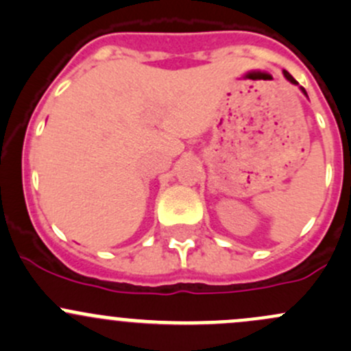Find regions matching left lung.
Instances as JSON below:
<instances>
[{"label":"left lung","instance_id":"obj_1","mask_svg":"<svg viewBox=\"0 0 351 351\" xmlns=\"http://www.w3.org/2000/svg\"><path fill=\"white\" fill-rule=\"evenodd\" d=\"M284 75H285V79H287V81H289V82H292V84H298V81H295V79H294V77H292V75H291V74H289V72H287V71H284ZM301 91H302V93H304V96H306V97H308V93H306V89H304V88H301Z\"/></svg>","mask_w":351,"mask_h":351}]
</instances>
